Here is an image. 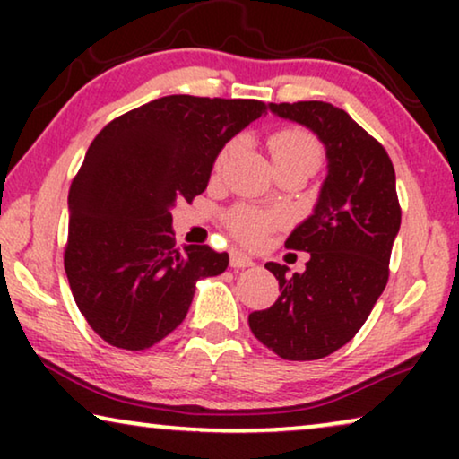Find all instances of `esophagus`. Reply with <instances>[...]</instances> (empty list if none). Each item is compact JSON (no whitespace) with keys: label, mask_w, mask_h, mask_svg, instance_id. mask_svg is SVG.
Masks as SVG:
<instances>
[{"label":"esophagus","mask_w":459,"mask_h":459,"mask_svg":"<svg viewBox=\"0 0 459 459\" xmlns=\"http://www.w3.org/2000/svg\"><path fill=\"white\" fill-rule=\"evenodd\" d=\"M230 265L234 269H244V267H253V259H250L248 255L240 253V250H234V253L230 255Z\"/></svg>","instance_id":"esophagus-1"}]
</instances>
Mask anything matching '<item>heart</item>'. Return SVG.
I'll return each instance as SVG.
<instances>
[{
  "label": "heart",
  "instance_id": "obj_1",
  "mask_svg": "<svg viewBox=\"0 0 459 459\" xmlns=\"http://www.w3.org/2000/svg\"><path fill=\"white\" fill-rule=\"evenodd\" d=\"M269 152L275 167L292 165V162H309V165H319L322 162V146H319L317 137L307 131L305 127H281L273 131L267 140ZM238 148V142H230L215 160V171L228 165L230 156ZM281 223V217L275 212H265L261 209L248 204H238L234 209L225 212V225L234 234L238 240L250 247H256L265 240L269 231H273Z\"/></svg>",
  "mask_w": 459,
  "mask_h": 459
}]
</instances>
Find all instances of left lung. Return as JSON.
Here are the masks:
<instances>
[{
	"mask_svg": "<svg viewBox=\"0 0 459 459\" xmlns=\"http://www.w3.org/2000/svg\"><path fill=\"white\" fill-rule=\"evenodd\" d=\"M269 108L316 131L328 178L316 212L286 240V248L311 253L305 272L288 275L286 265L267 263L280 297L250 313L248 325L281 359L313 361L344 347L372 313L391 273L401 204L385 146L347 112L317 100Z\"/></svg>",
	"mask_w": 459,
	"mask_h": 459,
	"instance_id": "1",
	"label": "left lung"
}]
</instances>
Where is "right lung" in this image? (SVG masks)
Returning <instances> with one entry per match:
<instances>
[{
	"label": "right lung",
	"mask_w": 459,
	"mask_h": 459,
	"mask_svg": "<svg viewBox=\"0 0 459 459\" xmlns=\"http://www.w3.org/2000/svg\"><path fill=\"white\" fill-rule=\"evenodd\" d=\"M263 112L261 100L165 96L93 137L68 192L65 269L102 341L154 347L186 319L194 284L225 272L228 253L175 247L171 206L206 190L219 150Z\"/></svg>",
	"instance_id": "right-lung-1"
}]
</instances>
